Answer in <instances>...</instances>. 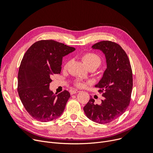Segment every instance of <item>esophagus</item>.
<instances>
[{"label":"esophagus","instance_id":"esophagus-1","mask_svg":"<svg viewBox=\"0 0 153 153\" xmlns=\"http://www.w3.org/2000/svg\"><path fill=\"white\" fill-rule=\"evenodd\" d=\"M79 91H78V90H71L70 91V93L71 94H76L77 93H79Z\"/></svg>","mask_w":153,"mask_h":153}]
</instances>
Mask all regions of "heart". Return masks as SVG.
<instances>
[{
    "mask_svg": "<svg viewBox=\"0 0 153 153\" xmlns=\"http://www.w3.org/2000/svg\"><path fill=\"white\" fill-rule=\"evenodd\" d=\"M83 60L88 68L91 67H96L98 68L100 65L101 62V58L97 54L93 53H88L84 55L83 56ZM69 63H70V61H68L66 63H65V68H67ZM76 85L78 86H83V84L80 82H77Z\"/></svg>",
    "mask_w": 153,
    "mask_h": 153,
    "instance_id": "1",
    "label": "heart"
}]
</instances>
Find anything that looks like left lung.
Wrapping results in <instances>:
<instances>
[{"label": "left lung", "instance_id": "8db88e82", "mask_svg": "<svg viewBox=\"0 0 153 153\" xmlns=\"http://www.w3.org/2000/svg\"><path fill=\"white\" fill-rule=\"evenodd\" d=\"M91 48L100 50L105 56L106 69L94 87L103 92L105 98L100 105L94 104L92 98L83 110L90 120L99 124L109 123L123 114L131 100L133 74L128 57L121 47L111 41H101Z\"/></svg>", "mask_w": 153, "mask_h": 153}]
</instances>
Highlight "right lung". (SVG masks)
Returning <instances> with one entry per match:
<instances>
[{"label": "right lung", "instance_id": "1", "mask_svg": "<svg viewBox=\"0 0 153 153\" xmlns=\"http://www.w3.org/2000/svg\"><path fill=\"white\" fill-rule=\"evenodd\" d=\"M75 48L52 40H40L28 49L18 74V93L27 111L36 120L48 122L62 114L70 94L50 90L51 76L61 71L62 59Z\"/></svg>", "mask_w": 153, "mask_h": 153}]
</instances>
